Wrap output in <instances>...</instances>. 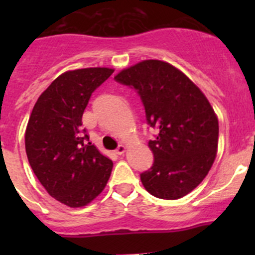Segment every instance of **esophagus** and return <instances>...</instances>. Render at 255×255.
Masks as SVG:
<instances>
[{
    "instance_id": "obj_1",
    "label": "esophagus",
    "mask_w": 255,
    "mask_h": 255,
    "mask_svg": "<svg viewBox=\"0 0 255 255\" xmlns=\"http://www.w3.org/2000/svg\"><path fill=\"white\" fill-rule=\"evenodd\" d=\"M126 149H127V148H126V145H123V144H120V145L117 146V149L115 150V153L118 154V155H122V154L126 151Z\"/></svg>"
}]
</instances>
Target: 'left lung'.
I'll return each mask as SVG.
<instances>
[{"instance_id": "8db88e82", "label": "left lung", "mask_w": 255, "mask_h": 255, "mask_svg": "<svg viewBox=\"0 0 255 255\" xmlns=\"http://www.w3.org/2000/svg\"><path fill=\"white\" fill-rule=\"evenodd\" d=\"M115 80L135 89L146 122L159 132L148 143L154 163L140 174L143 186L164 200L191 192L217 154L218 120L206 96L184 73L161 60L140 61Z\"/></svg>"}]
</instances>
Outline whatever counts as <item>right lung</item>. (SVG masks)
<instances>
[{"label": "right lung", "mask_w": 255, "mask_h": 255, "mask_svg": "<svg viewBox=\"0 0 255 255\" xmlns=\"http://www.w3.org/2000/svg\"><path fill=\"white\" fill-rule=\"evenodd\" d=\"M113 71L86 68L61 74L40 95L28 121V161L48 194L69 207L90 204L111 175L112 160L87 143L81 120L92 92Z\"/></svg>", "instance_id": "obj_1"}]
</instances>
